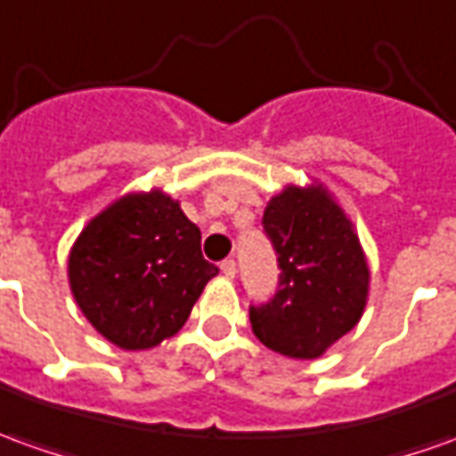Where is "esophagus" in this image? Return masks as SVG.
Returning a JSON list of instances; mask_svg holds the SVG:
<instances>
[{
	"instance_id": "34e87169",
	"label": "esophagus",
	"mask_w": 456,
	"mask_h": 456,
	"mask_svg": "<svg viewBox=\"0 0 456 456\" xmlns=\"http://www.w3.org/2000/svg\"><path fill=\"white\" fill-rule=\"evenodd\" d=\"M221 270L225 278H235V260L233 258H225L221 263Z\"/></svg>"
}]
</instances>
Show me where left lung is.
I'll return each instance as SVG.
<instances>
[{
	"label": "left lung",
	"mask_w": 456,
	"mask_h": 456,
	"mask_svg": "<svg viewBox=\"0 0 456 456\" xmlns=\"http://www.w3.org/2000/svg\"><path fill=\"white\" fill-rule=\"evenodd\" d=\"M263 231L278 256V290L250 305L253 332L273 353L315 360L362 318L370 270L353 223L322 186L270 198Z\"/></svg>",
	"instance_id": "1"
}]
</instances>
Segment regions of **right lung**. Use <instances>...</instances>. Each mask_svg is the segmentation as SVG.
Masks as SVG:
<instances>
[{
    "label": "right lung",
    "mask_w": 456,
    "mask_h": 456,
    "mask_svg": "<svg viewBox=\"0 0 456 456\" xmlns=\"http://www.w3.org/2000/svg\"><path fill=\"white\" fill-rule=\"evenodd\" d=\"M213 275L198 225L161 191L118 198L69 256L77 305L121 350H149L175 335Z\"/></svg>",
    "instance_id": "add662e5"
}]
</instances>
